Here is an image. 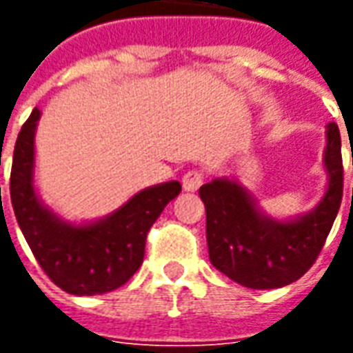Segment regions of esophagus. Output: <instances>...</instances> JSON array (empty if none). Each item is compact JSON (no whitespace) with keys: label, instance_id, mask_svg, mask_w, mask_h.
Listing matches in <instances>:
<instances>
[{"label":"esophagus","instance_id":"obj_1","mask_svg":"<svg viewBox=\"0 0 353 353\" xmlns=\"http://www.w3.org/2000/svg\"><path fill=\"white\" fill-rule=\"evenodd\" d=\"M202 183H204V174L199 172V170H191V172H187V174L181 177V185H183V189L187 192L199 191Z\"/></svg>","mask_w":353,"mask_h":353}]
</instances>
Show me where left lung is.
Returning <instances> with one entry per match:
<instances>
[{
    "instance_id": "8db88e82",
    "label": "left lung",
    "mask_w": 353,
    "mask_h": 353,
    "mask_svg": "<svg viewBox=\"0 0 353 353\" xmlns=\"http://www.w3.org/2000/svg\"><path fill=\"white\" fill-rule=\"evenodd\" d=\"M323 166L327 189L318 206L288 221L261 212L236 179L217 177L202 185L212 265L252 289H278L299 280L318 259L342 202L341 132L334 123L327 124Z\"/></svg>"
}]
</instances>
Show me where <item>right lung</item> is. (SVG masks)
<instances>
[{"label": "right lung", "instance_id": "1", "mask_svg": "<svg viewBox=\"0 0 353 353\" xmlns=\"http://www.w3.org/2000/svg\"><path fill=\"white\" fill-rule=\"evenodd\" d=\"M39 117L41 111L34 109L12 153L11 202L19 227L37 263L58 288L77 296L109 293L141 266L147 232L166 204L181 192V183L147 187L98 221H64L35 191L34 141Z\"/></svg>", "mask_w": 353, "mask_h": 353}]
</instances>
